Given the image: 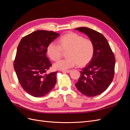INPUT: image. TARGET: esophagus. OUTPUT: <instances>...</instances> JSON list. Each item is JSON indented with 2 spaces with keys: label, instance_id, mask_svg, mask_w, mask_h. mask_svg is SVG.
<instances>
[{
  "label": "esophagus",
  "instance_id": "esophagus-1",
  "mask_svg": "<svg viewBox=\"0 0 130 130\" xmlns=\"http://www.w3.org/2000/svg\"><path fill=\"white\" fill-rule=\"evenodd\" d=\"M70 72H71V70H62V72L63 73H70Z\"/></svg>",
  "mask_w": 130,
  "mask_h": 130
}]
</instances>
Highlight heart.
<instances>
[{"label":"heart","instance_id":"obj_1","mask_svg":"<svg viewBox=\"0 0 130 130\" xmlns=\"http://www.w3.org/2000/svg\"><path fill=\"white\" fill-rule=\"evenodd\" d=\"M94 50V44L91 40L71 32L60 37L58 44L54 42L50 43L46 48V53L50 59L56 61L62 56L63 51L69 50L68 58L58 60L54 64L56 69L66 70L78 63L80 66L88 64L93 57Z\"/></svg>","mask_w":130,"mask_h":130}]
</instances>
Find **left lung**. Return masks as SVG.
Wrapping results in <instances>:
<instances>
[{"mask_svg":"<svg viewBox=\"0 0 130 130\" xmlns=\"http://www.w3.org/2000/svg\"><path fill=\"white\" fill-rule=\"evenodd\" d=\"M75 30L87 35L95 48L92 60L81 71L75 86L84 95L95 96L103 93L111 84L115 75V55L103 34L86 27Z\"/></svg>","mask_w":130,"mask_h":130,"instance_id":"1","label":"left lung"}]
</instances>
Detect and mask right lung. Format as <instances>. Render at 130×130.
Here are the masks:
<instances>
[{
	"instance_id": "right-lung-1",
	"label": "right lung",
	"mask_w": 130,
	"mask_h": 130,
	"mask_svg": "<svg viewBox=\"0 0 130 130\" xmlns=\"http://www.w3.org/2000/svg\"><path fill=\"white\" fill-rule=\"evenodd\" d=\"M59 35L53 31L37 30L19 43L14 68L22 88L32 96H44L56 84L57 72L47 73L52 64L46 53L48 44Z\"/></svg>"
}]
</instances>
